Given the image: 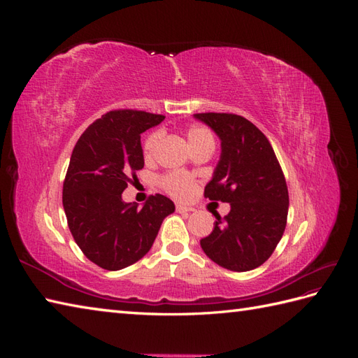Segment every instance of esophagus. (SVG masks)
Listing matches in <instances>:
<instances>
[{
	"label": "esophagus",
	"mask_w": 358,
	"mask_h": 358,
	"mask_svg": "<svg viewBox=\"0 0 358 358\" xmlns=\"http://www.w3.org/2000/svg\"><path fill=\"white\" fill-rule=\"evenodd\" d=\"M191 210H194V209L187 208V206H183V204H176V212H179V213H187V212H191Z\"/></svg>",
	"instance_id": "esophagus-1"
}]
</instances>
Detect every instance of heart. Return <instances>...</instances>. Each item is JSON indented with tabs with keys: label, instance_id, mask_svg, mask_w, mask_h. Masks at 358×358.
Here are the masks:
<instances>
[{
	"label": "heart",
	"instance_id": "1",
	"mask_svg": "<svg viewBox=\"0 0 358 358\" xmlns=\"http://www.w3.org/2000/svg\"><path fill=\"white\" fill-rule=\"evenodd\" d=\"M187 140L191 146L194 152H197L200 149H213L215 145V138L213 134L210 133V129H208L203 125H191L187 128ZM159 140L161 136L158 131L150 133L145 143H143V155L148 161L154 159L157 152H158V146H159ZM161 187L167 194H170L171 197L179 199V200H185L192 196V192L196 191L197 187V180L194 179L188 173L183 171H170L167 175L161 178Z\"/></svg>",
	"mask_w": 358,
	"mask_h": 358
}]
</instances>
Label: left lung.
I'll return each mask as SVG.
<instances>
[{
	"mask_svg": "<svg viewBox=\"0 0 358 358\" xmlns=\"http://www.w3.org/2000/svg\"><path fill=\"white\" fill-rule=\"evenodd\" d=\"M194 116L220 136L222 148L204 197L231 206L224 218L213 213V230L200 245L216 264L248 272L267 262L285 231L289 200L284 171L267 137L246 117Z\"/></svg>",
	"mask_w": 358,
	"mask_h": 358,
	"instance_id": "8db88e82",
	"label": "left lung"
}]
</instances>
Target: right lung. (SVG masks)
I'll return each instance as SVG.
<instances>
[{
    "mask_svg": "<svg viewBox=\"0 0 358 358\" xmlns=\"http://www.w3.org/2000/svg\"><path fill=\"white\" fill-rule=\"evenodd\" d=\"M166 116L143 110H110L94 121L76 143L62 187V204L74 242L106 270L138 262L154 245L162 220L175 212L161 194L143 208L121 194L145 166L140 134Z\"/></svg>",
    "mask_w": 358,
    "mask_h": 358,
    "instance_id": "1",
    "label": "right lung"
}]
</instances>
